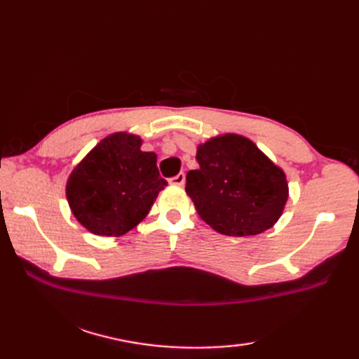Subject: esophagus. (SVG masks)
<instances>
[{
    "mask_svg": "<svg viewBox=\"0 0 359 359\" xmlns=\"http://www.w3.org/2000/svg\"><path fill=\"white\" fill-rule=\"evenodd\" d=\"M170 184L174 185V187H182L185 184V174L179 172L177 175H174V177L170 179Z\"/></svg>",
    "mask_w": 359,
    "mask_h": 359,
    "instance_id": "obj_1",
    "label": "esophagus"
}]
</instances>
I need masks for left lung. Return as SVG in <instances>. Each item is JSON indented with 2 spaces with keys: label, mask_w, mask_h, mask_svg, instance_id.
Masks as SVG:
<instances>
[{
  "label": "left lung",
  "mask_w": 359,
  "mask_h": 359,
  "mask_svg": "<svg viewBox=\"0 0 359 359\" xmlns=\"http://www.w3.org/2000/svg\"><path fill=\"white\" fill-rule=\"evenodd\" d=\"M199 170L185 191L197 215L226 236H253L278 222L288 199L287 175L250 139L220 134L197 147Z\"/></svg>",
  "instance_id": "1"
}]
</instances>
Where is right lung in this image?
I'll return each mask as SVG.
<instances>
[{
  "label": "right lung",
  "instance_id": "add662e5",
  "mask_svg": "<svg viewBox=\"0 0 359 359\" xmlns=\"http://www.w3.org/2000/svg\"><path fill=\"white\" fill-rule=\"evenodd\" d=\"M143 140L114 133L98 142L66 182L67 203L88 231L118 238L147 217L168 185L157 170L156 152L142 151Z\"/></svg>",
  "mask_w": 359,
  "mask_h": 359
}]
</instances>
